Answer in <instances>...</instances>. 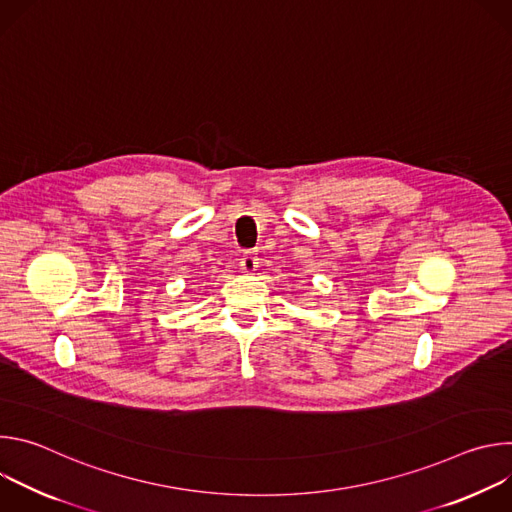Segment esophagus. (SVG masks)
Masks as SVG:
<instances>
[{"instance_id":"obj_1","label":"esophagus","mask_w":512,"mask_h":512,"mask_svg":"<svg viewBox=\"0 0 512 512\" xmlns=\"http://www.w3.org/2000/svg\"><path fill=\"white\" fill-rule=\"evenodd\" d=\"M239 267H241V271H243V273L253 275V273L257 271V267H259V259H257L253 253H245V255L241 257Z\"/></svg>"}]
</instances>
